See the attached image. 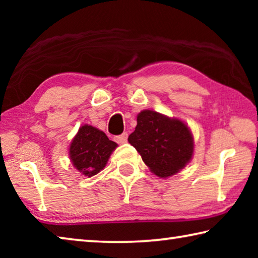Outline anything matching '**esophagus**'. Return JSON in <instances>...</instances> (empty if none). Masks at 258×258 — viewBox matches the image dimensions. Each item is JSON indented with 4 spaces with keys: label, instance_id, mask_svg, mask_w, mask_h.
<instances>
[{
    "label": "esophagus",
    "instance_id": "esophagus-1",
    "mask_svg": "<svg viewBox=\"0 0 258 258\" xmlns=\"http://www.w3.org/2000/svg\"><path fill=\"white\" fill-rule=\"evenodd\" d=\"M127 135H128L127 133L124 132L121 135H118V137H116V138H115L116 142H117V143H125L126 141H127Z\"/></svg>",
    "mask_w": 258,
    "mask_h": 258
}]
</instances>
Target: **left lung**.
I'll list each match as a JSON object with an SVG mask.
<instances>
[{
  "mask_svg": "<svg viewBox=\"0 0 258 258\" xmlns=\"http://www.w3.org/2000/svg\"><path fill=\"white\" fill-rule=\"evenodd\" d=\"M137 120L128 142L157 176H172L191 160L194 138L183 121L152 110L141 111Z\"/></svg>",
  "mask_w": 258,
  "mask_h": 258,
  "instance_id": "left-lung-1",
  "label": "left lung"
}]
</instances>
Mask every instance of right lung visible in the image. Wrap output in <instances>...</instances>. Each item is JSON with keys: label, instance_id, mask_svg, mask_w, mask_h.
I'll return each instance as SVG.
<instances>
[{"label": "right lung", "instance_id": "right-lung-1", "mask_svg": "<svg viewBox=\"0 0 258 258\" xmlns=\"http://www.w3.org/2000/svg\"><path fill=\"white\" fill-rule=\"evenodd\" d=\"M117 143L109 140L102 131L83 125L73 139L69 157L83 175L93 176L102 171Z\"/></svg>", "mask_w": 258, "mask_h": 258}]
</instances>
